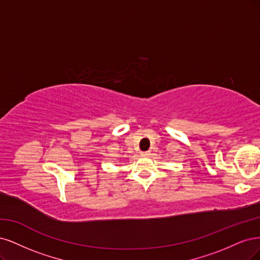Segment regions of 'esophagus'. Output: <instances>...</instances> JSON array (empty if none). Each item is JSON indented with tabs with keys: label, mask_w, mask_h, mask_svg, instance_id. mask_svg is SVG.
<instances>
[{
	"label": "esophagus",
	"mask_w": 260,
	"mask_h": 260,
	"mask_svg": "<svg viewBox=\"0 0 260 260\" xmlns=\"http://www.w3.org/2000/svg\"><path fill=\"white\" fill-rule=\"evenodd\" d=\"M149 154H150V152H149V151H147V152H141V153H140V155H141V156H148Z\"/></svg>",
	"instance_id": "1"
}]
</instances>
